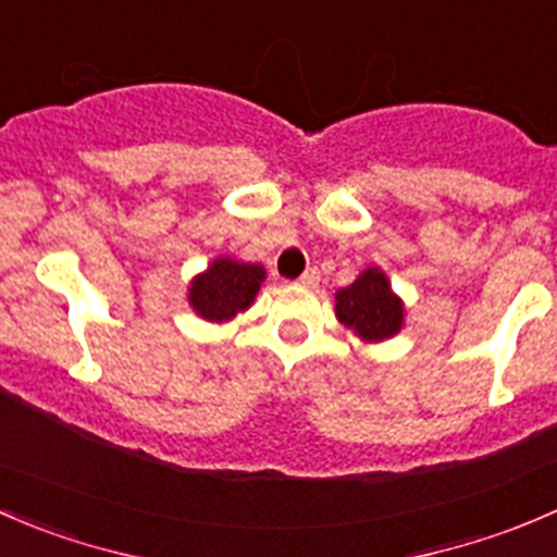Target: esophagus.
I'll return each instance as SVG.
<instances>
[{"instance_id":"1","label":"esophagus","mask_w":557,"mask_h":557,"mask_svg":"<svg viewBox=\"0 0 557 557\" xmlns=\"http://www.w3.org/2000/svg\"><path fill=\"white\" fill-rule=\"evenodd\" d=\"M300 284L311 286V289H313V286H319V271H317V268H308V271L300 276Z\"/></svg>"}]
</instances>
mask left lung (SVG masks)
Listing matches in <instances>:
<instances>
[{
    "instance_id": "1",
    "label": "left lung",
    "mask_w": 557,
    "mask_h": 557,
    "mask_svg": "<svg viewBox=\"0 0 557 557\" xmlns=\"http://www.w3.org/2000/svg\"><path fill=\"white\" fill-rule=\"evenodd\" d=\"M335 317L357 338L384 341L404 327V300L393 292L387 276L379 268H366L355 284L335 292Z\"/></svg>"
}]
</instances>
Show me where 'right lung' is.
I'll return each mask as SVG.
<instances>
[{
	"label": "right lung",
	"mask_w": 557,
	"mask_h": 557,
	"mask_svg": "<svg viewBox=\"0 0 557 557\" xmlns=\"http://www.w3.org/2000/svg\"><path fill=\"white\" fill-rule=\"evenodd\" d=\"M262 281H265L262 265L219 257L206 273L191 278L189 306L208 322H227L255 302Z\"/></svg>",
	"instance_id": "obj_1"
}]
</instances>
